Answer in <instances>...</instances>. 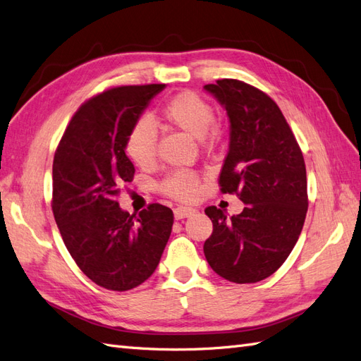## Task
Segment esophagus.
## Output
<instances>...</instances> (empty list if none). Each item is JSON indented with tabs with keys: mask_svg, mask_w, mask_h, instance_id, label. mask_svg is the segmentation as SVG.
Segmentation results:
<instances>
[{
	"mask_svg": "<svg viewBox=\"0 0 361 361\" xmlns=\"http://www.w3.org/2000/svg\"><path fill=\"white\" fill-rule=\"evenodd\" d=\"M195 209H192V207H184V206H178V207H175L173 209V216H175V219H183V218H189V216H192L193 214H195Z\"/></svg>",
	"mask_w": 361,
	"mask_h": 361,
	"instance_id": "esophagus-1",
	"label": "esophagus"
}]
</instances>
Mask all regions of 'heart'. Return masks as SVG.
Listing matches in <instances>:
<instances>
[{"instance_id":"obj_1","label":"heart","mask_w":361,"mask_h":361,"mask_svg":"<svg viewBox=\"0 0 361 361\" xmlns=\"http://www.w3.org/2000/svg\"><path fill=\"white\" fill-rule=\"evenodd\" d=\"M160 117L164 123L181 129L201 142H216L221 135L216 123L215 109L210 102L195 91H181L163 104ZM159 133L149 118L135 120L129 128L125 151L126 155L140 168H149L157 157ZM159 190L163 195L178 200L193 201L201 192V178L195 171H173L160 181Z\"/></svg>"}]
</instances>
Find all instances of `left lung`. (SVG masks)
I'll use <instances>...</instances> for the list:
<instances>
[{"instance_id":"obj_1","label":"left lung","mask_w":361,"mask_h":361,"mask_svg":"<svg viewBox=\"0 0 361 361\" xmlns=\"http://www.w3.org/2000/svg\"><path fill=\"white\" fill-rule=\"evenodd\" d=\"M204 90L230 118L221 192L236 193L245 204L232 218L215 206L204 210L214 224L204 256L224 279L255 283L279 269L298 243L308 210L305 160L282 111L264 91L236 79Z\"/></svg>"}]
</instances>
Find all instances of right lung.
Here are the masks:
<instances>
[{
	"label": "right lung",
	"instance_id": "1",
	"mask_svg": "<svg viewBox=\"0 0 361 361\" xmlns=\"http://www.w3.org/2000/svg\"><path fill=\"white\" fill-rule=\"evenodd\" d=\"M164 87L123 85L92 96L71 117L54 152V221L82 273L106 290L143 283L172 232L169 207L152 202L129 215L116 198L135 172L125 154L129 128Z\"/></svg>",
	"mask_w": 361,
	"mask_h": 361
}]
</instances>
